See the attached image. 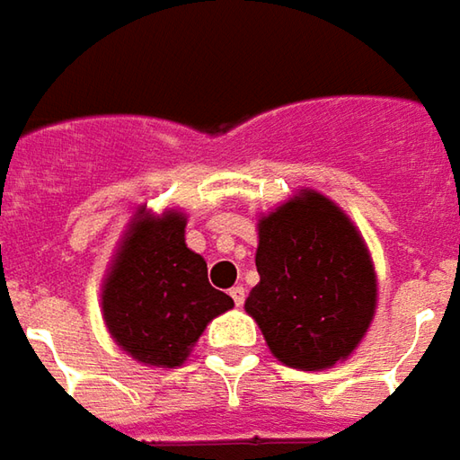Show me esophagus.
Here are the masks:
<instances>
[{"mask_svg":"<svg viewBox=\"0 0 460 460\" xmlns=\"http://www.w3.org/2000/svg\"><path fill=\"white\" fill-rule=\"evenodd\" d=\"M230 296H233L235 306H243V301H245V288H243V286H233V288H230Z\"/></svg>","mask_w":460,"mask_h":460,"instance_id":"esophagus-1","label":"esophagus"}]
</instances>
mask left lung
Here are the masks:
<instances>
[{"instance_id": "1", "label": "left lung", "mask_w": 460, "mask_h": 460, "mask_svg": "<svg viewBox=\"0 0 460 460\" xmlns=\"http://www.w3.org/2000/svg\"><path fill=\"white\" fill-rule=\"evenodd\" d=\"M301 194L258 223L261 283L245 311L283 365L323 369L365 337L377 280L349 217L323 194Z\"/></svg>"}]
</instances>
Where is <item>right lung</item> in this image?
<instances>
[{"label":"right lung","mask_w":460,"mask_h":460,"mask_svg":"<svg viewBox=\"0 0 460 460\" xmlns=\"http://www.w3.org/2000/svg\"><path fill=\"white\" fill-rule=\"evenodd\" d=\"M184 225L180 212L141 215L103 283L108 332L144 365L180 367L208 322L233 309L209 286L205 258L184 245Z\"/></svg>","instance_id":"add662e5"}]
</instances>
